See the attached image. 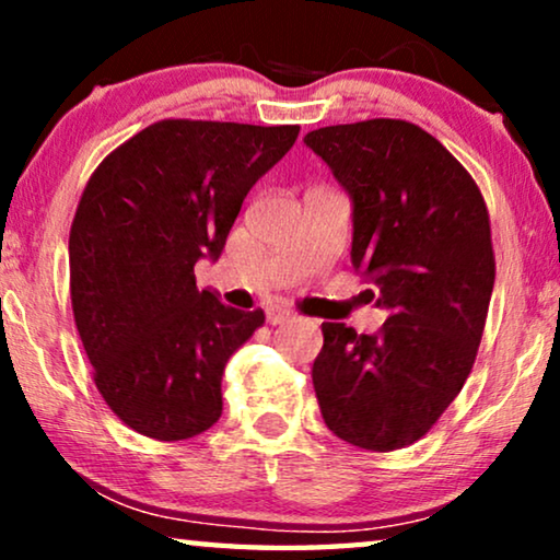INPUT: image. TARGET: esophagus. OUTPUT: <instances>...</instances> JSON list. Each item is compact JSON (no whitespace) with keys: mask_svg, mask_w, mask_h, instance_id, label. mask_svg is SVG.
<instances>
[{"mask_svg":"<svg viewBox=\"0 0 560 560\" xmlns=\"http://www.w3.org/2000/svg\"><path fill=\"white\" fill-rule=\"evenodd\" d=\"M265 313H267V324H272V326L290 324V320L295 318V313L290 308H282V305H270Z\"/></svg>","mask_w":560,"mask_h":560,"instance_id":"obj_1","label":"esophagus"}]
</instances>
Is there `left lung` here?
Returning <instances> with one entry per match:
<instances>
[{
    "label": "left lung",
    "instance_id": "1",
    "mask_svg": "<svg viewBox=\"0 0 560 560\" xmlns=\"http://www.w3.org/2000/svg\"><path fill=\"white\" fill-rule=\"evenodd\" d=\"M305 144L354 201L351 262L389 311L374 336L320 326L311 372L320 416L351 446L405 448L454 402L477 359L494 288L485 196L412 121L320 127Z\"/></svg>",
    "mask_w": 560,
    "mask_h": 560
}]
</instances>
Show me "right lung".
I'll return each instance as SVG.
<instances>
[{"label":"right lung","instance_id":"1","mask_svg":"<svg viewBox=\"0 0 560 560\" xmlns=\"http://www.w3.org/2000/svg\"><path fill=\"white\" fill-rule=\"evenodd\" d=\"M301 127L163 119L109 152L83 188L68 240L71 305L114 416L155 441H186L221 418L229 357L265 324L196 288L249 188Z\"/></svg>","mask_w":560,"mask_h":560}]
</instances>
